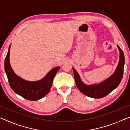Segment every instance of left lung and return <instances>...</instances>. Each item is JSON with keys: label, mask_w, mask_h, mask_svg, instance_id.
I'll return each instance as SVG.
<instances>
[{"label": "left lung", "mask_w": 130, "mask_h": 130, "mask_svg": "<svg viewBox=\"0 0 130 130\" xmlns=\"http://www.w3.org/2000/svg\"><path fill=\"white\" fill-rule=\"evenodd\" d=\"M117 46L120 53V57L116 69L109 77L100 83L90 85L86 84L82 81L76 70L73 67L72 68L76 86L82 93L89 97L101 98L106 96L119 85L123 76L125 60L123 51L119 45H117Z\"/></svg>", "instance_id": "left-lung-1"}]
</instances>
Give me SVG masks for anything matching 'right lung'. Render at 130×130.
I'll use <instances>...</instances> for the list:
<instances>
[{"label":"right lung","mask_w":130,"mask_h":130,"mask_svg":"<svg viewBox=\"0 0 130 130\" xmlns=\"http://www.w3.org/2000/svg\"><path fill=\"white\" fill-rule=\"evenodd\" d=\"M10 46L5 61V70L10 87L19 95L30 101H36L42 98L48 93L52 86L53 79L60 67H55L41 80L35 82L28 81L16 75L10 63Z\"/></svg>","instance_id":"add662e5"}]
</instances>
